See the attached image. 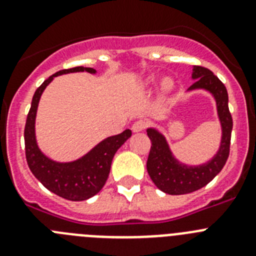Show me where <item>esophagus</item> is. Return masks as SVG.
<instances>
[{"mask_svg": "<svg viewBox=\"0 0 256 256\" xmlns=\"http://www.w3.org/2000/svg\"><path fill=\"white\" fill-rule=\"evenodd\" d=\"M146 126H148V123H146L144 120H137V122H134V123H133L132 130L134 133L141 132V130H144V128H146Z\"/></svg>", "mask_w": 256, "mask_h": 256, "instance_id": "esophagus-1", "label": "esophagus"}]
</instances>
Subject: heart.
Wrapping results in <instances>:
<instances>
[{
  "label": "heart",
  "instance_id": "obj_1",
  "mask_svg": "<svg viewBox=\"0 0 256 256\" xmlns=\"http://www.w3.org/2000/svg\"><path fill=\"white\" fill-rule=\"evenodd\" d=\"M156 83V76H154V74H151V76H148V78L144 79V86L146 87H152L154 84ZM174 88V80L170 78V76H165V78H162V83H160V91H162V94H169V92L173 91Z\"/></svg>",
  "mask_w": 256,
  "mask_h": 256
}]
</instances>
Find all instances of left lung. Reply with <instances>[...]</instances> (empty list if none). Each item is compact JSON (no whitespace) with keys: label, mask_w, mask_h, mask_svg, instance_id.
Segmentation results:
<instances>
[{"label":"left lung","mask_w":256,"mask_h":256,"mask_svg":"<svg viewBox=\"0 0 256 256\" xmlns=\"http://www.w3.org/2000/svg\"><path fill=\"white\" fill-rule=\"evenodd\" d=\"M194 84L186 94L194 91H205L214 98L216 115L220 124V142L216 152L202 164L191 165L182 162L170 150L169 142L158 128L150 126L146 130L151 140V150L148 159V172L155 186L169 195H184L198 191L212 182V178L223 169L230 155L232 116L228 108V94L224 84L202 66H192Z\"/></svg>","instance_id":"left-lung-1"}]
</instances>
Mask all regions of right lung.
<instances>
[{
  "label": "right lung",
  "instance_id": "obj_1",
  "mask_svg": "<svg viewBox=\"0 0 256 256\" xmlns=\"http://www.w3.org/2000/svg\"><path fill=\"white\" fill-rule=\"evenodd\" d=\"M82 72L96 74L92 68L76 66L60 70L48 76L34 92L24 130L26 162L32 173L47 190L70 201L87 200L101 191L108 180L115 152L132 136V130H126L120 134L106 137L73 162H56L40 151L36 138V116L40 96L56 76Z\"/></svg>",
  "mask_w": 256,
  "mask_h": 256
}]
</instances>
